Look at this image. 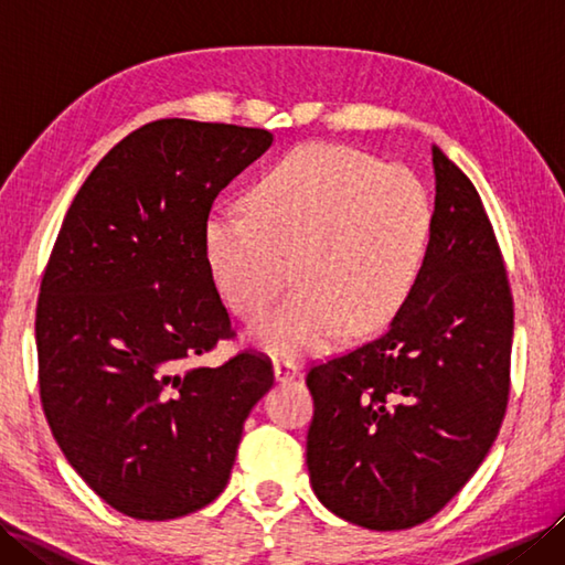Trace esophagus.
Here are the masks:
<instances>
[{"label": "esophagus", "mask_w": 565, "mask_h": 565, "mask_svg": "<svg viewBox=\"0 0 565 565\" xmlns=\"http://www.w3.org/2000/svg\"><path fill=\"white\" fill-rule=\"evenodd\" d=\"M298 376V364L289 359H276L274 362V379L279 383H289Z\"/></svg>", "instance_id": "obj_1"}]
</instances>
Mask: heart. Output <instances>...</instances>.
Returning <instances> with one entry per match:
<instances>
[{
  "label": "heart",
  "mask_w": 565,
  "mask_h": 565,
  "mask_svg": "<svg viewBox=\"0 0 565 565\" xmlns=\"http://www.w3.org/2000/svg\"><path fill=\"white\" fill-rule=\"evenodd\" d=\"M431 231L425 184L398 164L328 142L281 154L247 191V213L218 211L203 255L239 318L267 313L294 276L298 289L252 328L276 356H303L347 328L366 334L398 313Z\"/></svg>",
  "instance_id": "1"
}]
</instances>
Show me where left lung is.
<instances>
[{"label": "left lung", "mask_w": 565, "mask_h": 565, "mask_svg": "<svg viewBox=\"0 0 565 565\" xmlns=\"http://www.w3.org/2000/svg\"><path fill=\"white\" fill-rule=\"evenodd\" d=\"M417 281L379 340L308 371L306 463L338 518L411 530L483 463L510 395L512 294L483 201L437 146Z\"/></svg>", "instance_id": "8db88e82"}]
</instances>
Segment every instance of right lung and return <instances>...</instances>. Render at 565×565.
Listing matches in <instances>:
<instances>
[{
  "instance_id": "obj_1",
  "label": "right lung",
  "mask_w": 565,
  "mask_h": 565,
  "mask_svg": "<svg viewBox=\"0 0 565 565\" xmlns=\"http://www.w3.org/2000/svg\"><path fill=\"white\" fill-rule=\"evenodd\" d=\"M271 140L152 121L94 167L57 233L35 308L43 413L82 481L128 518L174 520L218 498L274 383L255 352L196 364L233 338L203 227Z\"/></svg>"
}]
</instances>
